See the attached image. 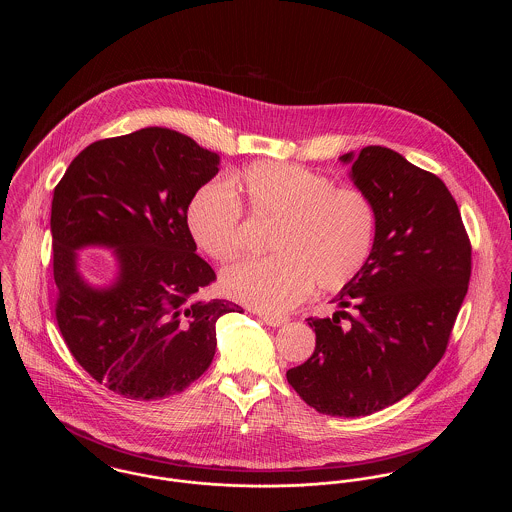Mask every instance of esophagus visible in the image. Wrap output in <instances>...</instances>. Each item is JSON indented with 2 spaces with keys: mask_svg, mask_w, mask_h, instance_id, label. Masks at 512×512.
<instances>
[{
  "mask_svg": "<svg viewBox=\"0 0 512 512\" xmlns=\"http://www.w3.org/2000/svg\"><path fill=\"white\" fill-rule=\"evenodd\" d=\"M259 317L263 318V322L268 326H282L288 322V317H278V315H268V313H259Z\"/></svg>",
  "mask_w": 512,
  "mask_h": 512,
  "instance_id": "esophagus-1",
  "label": "esophagus"
}]
</instances>
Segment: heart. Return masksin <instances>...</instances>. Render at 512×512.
<instances>
[{
    "mask_svg": "<svg viewBox=\"0 0 512 512\" xmlns=\"http://www.w3.org/2000/svg\"><path fill=\"white\" fill-rule=\"evenodd\" d=\"M253 215L280 220L272 236L276 255L240 261L222 272V288L263 313H284L313 286L338 292L370 261L378 240V209L365 190L336 186L301 165L261 161L232 180ZM188 230L207 255L230 261L244 251V207L228 180L195 190Z\"/></svg>",
    "mask_w": 512,
    "mask_h": 512,
    "instance_id": "obj_1",
    "label": "heart"
}]
</instances>
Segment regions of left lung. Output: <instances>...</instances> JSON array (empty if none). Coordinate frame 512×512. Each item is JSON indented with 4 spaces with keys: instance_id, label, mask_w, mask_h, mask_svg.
<instances>
[{
    "instance_id": "8db88e82",
    "label": "left lung",
    "mask_w": 512,
    "mask_h": 512,
    "mask_svg": "<svg viewBox=\"0 0 512 512\" xmlns=\"http://www.w3.org/2000/svg\"><path fill=\"white\" fill-rule=\"evenodd\" d=\"M351 178L378 209L365 268L334 299L332 318H307L315 353L288 382L318 413L366 416L409 395L445 355L472 270L461 211L436 174L388 147L368 146Z\"/></svg>"
}]
</instances>
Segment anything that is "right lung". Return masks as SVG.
<instances>
[{
  "label": "right lung",
  "instance_id": "right-lung-1",
  "mask_svg": "<svg viewBox=\"0 0 512 512\" xmlns=\"http://www.w3.org/2000/svg\"><path fill=\"white\" fill-rule=\"evenodd\" d=\"M217 172V153L149 126L82 149L53 190L57 326L76 363L126 399L186 390L215 357L217 320L244 311L203 299L217 274L186 222L195 190ZM86 244L116 247L113 287L92 289L75 272L73 251Z\"/></svg>",
  "mask_w": 512,
  "mask_h": 512
}]
</instances>
